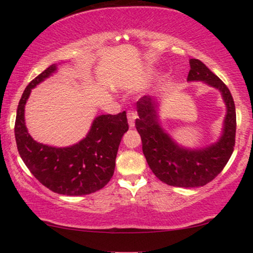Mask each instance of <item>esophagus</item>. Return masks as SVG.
<instances>
[{
  "label": "esophagus",
  "instance_id": "esophagus-1",
  "mask_svg": "<svg viewBox=\"0 0 253 253\" xmlns=\"http://www.w3.org/2000/svg\"><path fill=\"white\" fill-rule=\"evenodd\" d=\"M137 119V114L134 112H127V121H129V126L134 127V121Z\"/></svg>",
  "mask_w": 253,
  "mask_h": 253
}]
</instances>
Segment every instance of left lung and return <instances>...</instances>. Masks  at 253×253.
<instances>
[{
  "mask_svg": "<svg viewBox=\"0 0 253 253\" xmlns=\"http://www.w3.org/2000/svg\"><path fill=\"white\" fill-rule=\"evenodd\" d=\"M188 81H202L219 89L226 103L222 134L210 146L197 150L179 146L159 123L158 99L145 95L137 102L139 119L136 120V129L141 137L147 164L160 181L178 188L203 186L215 178L233 154L236 134V110L226 84L196 58L190 60Z\"/></svg>",
  "mask_w": 253,
  "mask_h": 253,
  "instance_id": "left-lung-1",
  "label": "left lung"
}]
</instances>
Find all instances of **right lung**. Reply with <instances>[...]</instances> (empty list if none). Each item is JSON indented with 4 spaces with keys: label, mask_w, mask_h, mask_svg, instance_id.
Listing matches in <instances>:
<instances>
[{
    "label": "right lung",
    "mask_w": 253,
    "mask_h": 253,
    "mask_svg": "<svg viewBox=\"0 0 253 253\" xmlns=\"http://www.w3.org/2000/svg\"><path fill=\"white\" fill-rule=\"evenodd\" d=\"M56 70V64L50 65L26 86L17 108V148L29 170L46 188L60 195H89L102 189L113 177L121 139L129 129L126 113L95 117L86 137L72 146L38 143L25 126V105L31 89Z\"/></svg>",
    "instance_id": "1"
}]
</instances>
